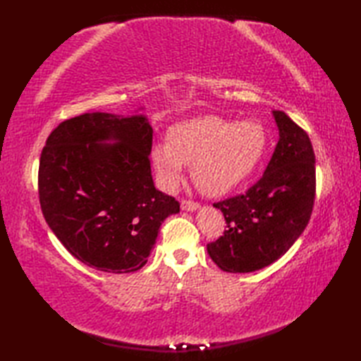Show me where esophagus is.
<instances>
[{"label":"esophagus","instance_id":"obj_1","mask_svg":"<svg viewBox=\"0 0 361 361\" xmlns=\"http://www.w3.org/2000/svg\"><path fill=\"white\" fill-rule=\"evenodd\" d=\"M181 209H183V211L194 212V211H197V209H200V204L194 203V202H189V200H183V202H181Z\"/></svg>","mask_w":361,"mask_h":361}]
</instances>
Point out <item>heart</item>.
<instances>
[{
  "mask_svg": "<svg viewBox=\"0 0 361 361\" xmlns=\"http://www.w3.org/2000/svg\"><path fill=\"white\" fill-rule=\"evenodd\" d=\"M267 145L268 136L259 122L209 114L169 128L167 142L153 145L152 164L164 190L178 188L186 164H192L195 186L209 197H224L255 175Z\"/></svg>",
  "mask_w": 361,
  "mask_h": 361,
  "instance_id": "obj_1",
  "label": "heart"
}]
</instances>
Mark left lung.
Masks as SVG:
<instances>
[{
  "instance_id": "1",
  "label": "left lung",
  "mask_w": 361,
  "mask_h": 361,
  "mask_svg": "<svg viewBox=\"0 0 361 361\" xmlns=\"http://www.w3.org/2000/svg\"><path fill=\"white\" fill-rule=\"evenodd\" d=\"M279 141L247 194L214 203L226 231L208 243L220 270L251 273L282 257L307 226L315 200V153L307 133L283 111H271Z\"/></svg>"
}]
</instances>
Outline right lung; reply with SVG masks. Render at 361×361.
I'll use <instances>...</instances> for the list:
<instances>
[{
  "label": "right lung",
  "instance_id": "1",
  "mask_svg": "<svg viewBox=\"0 0 361 361\" xmlns=\"http://www.w3.org/2000/svg\"><path fill=\"white\" fill-rule=\"evenodd\" d=\"M152 135L142 113L96 111L63 121L46 140L38 167L44 220L91 268L137 271L161 224L180 212V203L153 185Z\"/></svg>",
  "mask_w": 361,
  "mask_h": 361
}]
</instances>
